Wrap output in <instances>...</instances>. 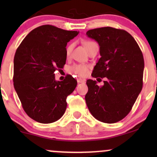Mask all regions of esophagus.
<instances>
[{"label": "esophagus", "mask_w": 157, "mask_h": 157, "mask_svg": "<svg viewBox=\"0 0 157 157\" xmlns=\"http://www.w3.org/2000/svg\"><path fill=\"white\" fill-rule=\"evenodd\" d=\"M77 80V82H79V83H84L85 81H86V80H84V79H81V78H78Z\"/></svg>", "instance_id": "1"}]
</instances>
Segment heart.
<instances>
[{
	"label": "heart",
	"mask_w": 157,
	"mask_h": 157,
	"mask_svg": "<svg viewBox=\"0 0 157 157\" xmlns=\"http://www.w3.org/2000/svg\"><path fill=\"white\" fill-rule=\"evenodd\" d=\"M93 44H94V43L92 42V41H86L84 44L86 50L89 49V48L91 46V45H92ZM72 48H73V44H69L67 47H66V55L67 57H69L70 55H71V51H72ZM70 71L76 74V75H78V76L85 77L87 75L88 72H89V67H88L87 66H86V65L75 64L70 68Z\"/></svg>",
	"instance_id": "b5f03b06"
}]
</instances>
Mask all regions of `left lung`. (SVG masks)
<instances>
[{
  "label": "left lung",
  "mask_w": 157,
  "mask_h": 157,
  "mask_svg": "<svg viewBox=\"0 0 157 157\" xmlns=\"http://www.w3.org/2000/svg\"><path fill=\"white\" fill-rule=\"evenodd\" d=\"M86 35L98 43L101 56L91 76L107 78L102 86L96 80L86 81V105L97 120L114 123L128 114L141 92L143 55L134 37L125 30L102 27L89 30Z\"/></svg>",
  "instance_id": "left-lung-1"
}]
</instances>
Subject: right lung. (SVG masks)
Segmentation results:
<instances>
[{
    "instance_id": "right-lung-1",
    "label": "right lung",
    "mask_w": 157,
    "mask_h": 157,
    "mask_svg": "<svg viewBox=\"0 0 157 157\" xmlns=\"http://www.w3.org/2000/svg\"><path fill=\"white\" fill-rule=\"evenodd\" d=\"M79 32L44 25L31 31L14 57V87L23 109L40 123H52L64 114L66 97L77 82L71 75L55 80V71L66 64L67 43Z\"/></svg>"
}]
</instances>
